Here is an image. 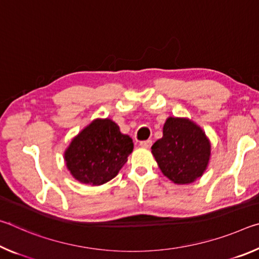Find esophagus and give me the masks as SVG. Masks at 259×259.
<instances>
[{"label": "esophagus", "mask_w": 259, "mask_h": 259, "mask_svg": "<svg viewBox=\"0 0 259 259\" xmlns=\"http://www.w3.org/2000/svg\"><path fill=\"white\" fill-rule=\"evenodd\" d=\"M139 145L142 146L143 148H150L152 146V140L148 139V140H143V142L139 143Z\"/></svg>", "instance_id": "34e87169"}]
</instances>
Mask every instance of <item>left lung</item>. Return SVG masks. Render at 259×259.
Listing matches in <instances>:
<instances>
[{"label": "left lung", "instance_id": "obj_1", "mask_svg": "<svg viewBox=\"0 0 259 259\" xmlns=\"http://www.w3.org/2000/svg\"><path fill=\"white\" fill-rule=\"evenodd\" d=\"M211 145L204 131L184 117H168L163 136L152 146L162 174L175 184H190L207 169Z\"/></svg>", "mask_w": 259, "mask_h": 259}]
</instances>
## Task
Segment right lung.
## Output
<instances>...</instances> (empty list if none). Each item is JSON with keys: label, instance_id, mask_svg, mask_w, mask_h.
Listing matches in <instances>:
<instances>
[{"label": "right lung", "instance_id": "add662e5", "mask_svg": "<svg viewBox=\"0 0 259 259\" xmlns=\"http://www.w3.org/2000/svg\"><path fill=\"white\" fill-rule=\"evenodd\" d=\"M133 150V139L115 122L96 119L72 140L64 156L76 181L98 186L119 174Z\"/></svg>", "mask_w": 259, "mask_h": 259}]
</instances>
